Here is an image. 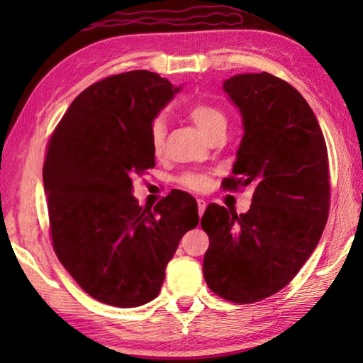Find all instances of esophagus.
<instances>
[{
  "instance_id": "34e87169",
  "label": "esophagus",
  "mask_w": 363,
  "mask_h": 363,
  "mask_svg": "<svg viewBox=\"0 0 363 363\" xmlns=\"http://www.w3.org/2000/svg\"><path fill=\"white\" fill-rule=\"evenodd\" d=\"M196 203H199V214H200V218H201V216H203L205 210H206V200L205 199H199V200H196Z\"/></svg>"
}]
</instances>
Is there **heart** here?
Wrapping results in <instances>:
<instances>
[{
	"label": "heart",
	"mask_w": 363,
	"mask_h": 363,
	"mask_svg": "<svg viewBox=\"0 0 363 363\" xmlns=\"http://www.w3.org/2000/svg\"><path fill=\"white\" fill-rule=\"evenodd\" d=\"M189 118L195 123L203 136H210L213 131L219 130V128H225L227 120L223 110L219 107L213 106L208 102H195L187 108ZM164 136H167V130H164L163 121H155L150 131V149L153 155L160 157L163 152L164 145ZM181 184L184 187L190 190H203L210 184V176L205 173H187L181 177Z\"/></svg>",
	"instance_id": "heart-1"
}]
</instances>
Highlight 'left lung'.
Instances as JSON below:
<instances>
[{
  "mask_svg": "<svg viewBox=\"0 0 363 363\" xmlns=\"http://www.w3.org/2000/svg\"><path fill=\"white\" fill-rule=\"evenodd\" d=\"M242 116L243 136L225 189L253 186L237 214L208 205L203 275L233 303H256L293 280L320 240L328 218V153L309 104L270 73H238L223 83Z\"/></svg>",
  "mask_w": 363,
  "mask_h": 363,
  "instance_id": "8db88e82",
  "label": "left lung"
}]
</instances>
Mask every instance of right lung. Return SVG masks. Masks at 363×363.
I'll use <instances>...</instances> for the list:
<instances>
[{
  "label": "right lung",
  "instance_id": "1",
  "mask_svg": "<svg viewBox=\"0 0 363 363\" xmlns=\"http://www.w3.org/2000/svg\"><path fill=\"white\" fill-rule=\"evenodd\" d=\"M181 88L147 70L108 77L70 104L49 139L43 184L54 251L104 304L155 299L182 235L199 224L182 190L153 210L133 195L134 179L155 167L153 120Z\"/></svg>",
  "mask_w": 363,
  "mask_h": 363
}]
</instances>
